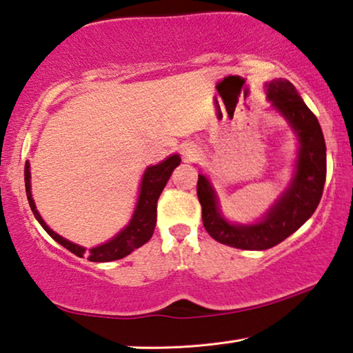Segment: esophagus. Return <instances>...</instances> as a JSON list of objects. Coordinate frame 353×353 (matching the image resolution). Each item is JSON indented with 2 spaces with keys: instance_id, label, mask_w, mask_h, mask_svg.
Segmentation results:
<instances>
[{
  "instance_id": "1",
  "label": "esophagus",
  "mask_w": 353,
  "mask_h": 353,
  "mask_svg": "<svg viewBox=\"0 0 353 353\" xmlns=\"http://www.w3.org/2000/svg\"><path fill=\"white\" fill-rule=\"evenodd\" d=\"M182 154H183L185 160H194L199 155V151H198V149H196V146L187 145V146H183Z\"/></svg>"
}]
</instances>
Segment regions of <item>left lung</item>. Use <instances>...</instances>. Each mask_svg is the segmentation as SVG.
<instances>
[{
    "label": "left lung",
    "instance_id": "obj_1",
    "mask_svg": "<svg viewBox=\"0 0 353 353\" xmlns=\"http://www.w3.org/2000/svg\"><path fill=\"white\" fill-rule=\"evenodd\" d=\"M268 99L282 113L299 139L296 172L292 182L265 218L255 224H232L219 210L216 193L204 174L198 177L202 223L213 240L244 250L277 246L312 216L319 205L327 174L325 141L318 118L286 79L266 83Z\"/></svg>",
    "mask_w": 353,
    "mask_h": 353
}]
</instances>
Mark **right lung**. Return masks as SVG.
Wrapping results in <instances>:
<instances>
[{"label":"right lung","instance_id":"add662e5","mask_svg":"<svg viewBox=\"0 0 353 353\" xmlns=\"http://www.w3.org/2000/svg\"><path fill=\"white\" fill-rule=\"evenodd\" d=\"M181 165V157L177 154L170 155L168 159L163 160L162 163L152 165L146 168L145 174L141 179V187H140V196L137 201L135 212L132 214V219L129 221V224L119 232V234L112 238L110 241H107L101 246L85 249L74 244L68 240H65L61 235H57L54 230H51L46 223L41 219L40 213L35 208L32 194H31V171H29V162L25 165V185H26V196L28 202L31 205V210L34 213L35 219L39 221L40 225L46 230V234L50 235L52 240H56L59 244H62L65 249H68L70 252H73L77 256H87V260L90 261H113L124 259V256L134 252L135 249H139L143 244L149 241V238L152 236L155 223H157V201L162 194L166 182L170 181L171 172L174 168Z\"/></svg>","mask_w":353,"mask_h":353}]
</instances>
